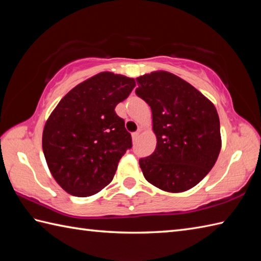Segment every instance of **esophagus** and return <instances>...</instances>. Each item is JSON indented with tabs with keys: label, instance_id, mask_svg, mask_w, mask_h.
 <instances>
[{
	"label": "esophagus",
	"instance_id": "34e87169",
	"mask_svg": "<svg viewBox=\"0 0 261 261\" xmlns=\"http://www.w3.org/2000/svg\"><path fill=\"white\" fill-rule=\"evenodd\" d=\"M139 134H140L139 131L134 132V134H132V140H134V142H135V141H137L138 138H139Z\"/></svg>",
	"mask_w": 261,
	"mask_h": 261
}]
</instances>
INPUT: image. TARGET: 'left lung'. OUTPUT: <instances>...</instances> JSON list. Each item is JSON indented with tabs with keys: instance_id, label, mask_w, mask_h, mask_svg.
I'll list each match as a JSON object with an SVG mask.
<instances>
[{
	"instance_id": "left-lung-1",
	"label": "left lung",
	"mask_w": 261,
	"mask_h": 261,
	"mask_svg": "<svg viewBox=\"0 0 261 261\" xmlns=\"http://www.w3.org/2000/svg\"><path fill=\"white\" fill-rule=\"evenodd\" d=\"M136 94L152 112L157 146L140 158L145 178L160 190L185 192L197 185L221 150L220 119L213 103L190 83L167 71L137 79Z\"/></svg>"
}]
</instances>
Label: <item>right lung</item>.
Listing matches in <instances>:
<instances>
[{"instance_id":"add662e5","label":"right lung","mask_w":261,"mask_h":261,"mask_svg":"<svg viewBox=\"0 0 261 261\" xmlns=\"http://www.w3.org/2000/svg\"><path fill=\"white\" fill-rule=\"evenodd\" d=\"M134 79L103 71L75 86L47 120L42 150L54 178L74 196L94 195L112 181L132 147L115 107L130 95Z\"/></svg>"}]
</instances>
